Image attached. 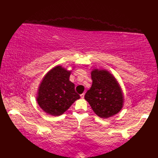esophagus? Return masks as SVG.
<instances>
[{"label":"esophagus","mask_w":158,"mask_h":158,"mask_svg":"<svg viewBox=\"0 0 158 158\" xmlns=\"http://www.w3.org/2000/svg\"><path fill=\"white\" fill-rule=\"evenodd\" d=\"M84 96H85V94L84 93H83V94H81V95H80V96H81V98H84Z\"/></svg>","instance_id":"esophagus-1"}]
</instances>
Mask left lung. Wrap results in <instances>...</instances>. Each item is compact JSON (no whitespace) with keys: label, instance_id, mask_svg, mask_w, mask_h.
I'll return each mask as SVG.
<instances>
[{"label":"left lung","instance_id":"8db88e82","mask_svg":"<svg viewBox=\"0 0 158 158\" xmlns=\"http://www.w3.org/2000/svg\"><path fill=\"white\" fill-rule=\"evenodd\" d=\"M92 85L85 99L97 115L106 119L118 113L123 107L122 88L112 74L106 70L94 69L91 73Z\"/></svg>","mask_w":158,"mask_h":158}]
</instances>
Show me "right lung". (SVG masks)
<instances>
[{
  "label": "right lung",
  "instance_id": "right-lung-1",
  "mask_svg": "<svg viewBox=\"0 0 158 158\" xmlns=\"http://www.w3.org/2000/svg\"><path fill=\"white\" fill-rule=\"evenodd\" d=\"M71 70L61 66L51 69L40 83L36 100L39 106L53 116L62 115L80 98L75 84L69 80Z\"/></svg>",
  "mask_w": 158,
  "mask_h": 158
}]
</instances>
